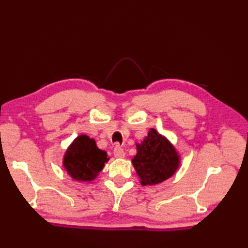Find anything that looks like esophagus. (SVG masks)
Instances as JSON below:
<instances>
[{"mask_svg":"<svg viewBox=\"0 0 248 248\" xmlns=\"http://www.w3.org/2000/svg\"><path fill=\"white\" fill-rule=\"evenodd\" d=\"M114 156L116 157V158H124L125 157L124 150L120 146H116L114 149Z\"/></svg>","mask_w":248,"mask_h":248,"instance_id":"1","label":"esophagus"}]
</instances>
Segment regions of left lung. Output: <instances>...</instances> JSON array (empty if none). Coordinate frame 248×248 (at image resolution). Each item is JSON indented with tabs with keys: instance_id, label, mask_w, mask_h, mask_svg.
Returning a JSON list of instances; mask_svg holds the SVG:
<instances>
[{
	"instance_id": "left-lung-1",
	"label": "left lung",
	"mask_w": 248,
	"mask_h": 248,
	"mask_svg": "<svg viewBox=\"0 0 248 248\" xmlns=\"http://www.w3.org/2000/svg\"><path fill=\"white\" fill-rule=\"evenodd\" d=\"M131 162L141 185H156L175 174L180 155L166 137L151 128L144 140L137 144V155Z\"/></svg>"
}]
</instances>
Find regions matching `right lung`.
<instances>
[{"mask_svg":"<svg viewBox=\"0 0 248 248\" xmlns=\"http://www.w3.org/2000/svg\"><path fill=\"white\" fill-rule=\"evenodd\" d=\"M108 160L107 152L96 146L94 139L81 134L67 148L63 167L67 174L77 181L91 182Z\"/></svg>","mask_w":248,"mask_h":248,"instance_id":"right-lung-1","label":"right lung"}]
</instances>
